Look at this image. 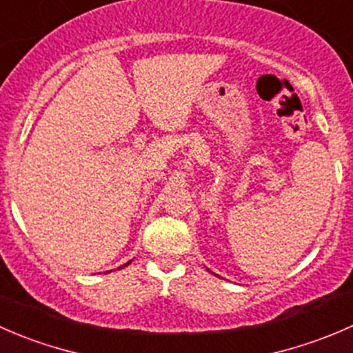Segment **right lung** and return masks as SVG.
I'll list each match as a JSON object with an SVG mask.
<instances>
[{
    "label": "right lung",
    "instance_id": "1",
    "mask_svg": "<svg viewBox=\"0 0 353 353\" xmlns=\"http://www.w3.org/2000/svg\"><path fill=\"white\" fill-rule=\"evenodd\" d=\"M132 263V261H128V263L127 264H123V266H120V268H118V270H121V268H125V266H128V264H130ZM106 273H110V271H106Z\"/></svg>",
    "mask_w": 353,
    "mask_h": 353
}]
</instances>
